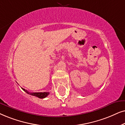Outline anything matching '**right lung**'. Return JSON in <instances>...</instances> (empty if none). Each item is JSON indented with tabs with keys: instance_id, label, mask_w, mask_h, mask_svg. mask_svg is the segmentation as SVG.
I'll return each instance as SVG.
<instances>
[{
	"instance_id": "right-lung-1",
	"label": "right lung",
	"mask_w": 125,
	"mask_h": 125,
	"mask_svg": "<svg viewBox=\"0 0 125 125\" xmlns=\"http://www.w3.org/2000/svg\"><path fill=\"white\" fill-rule=\"evenodd\" d=\"M22 90H23L25 92H26L27 94H29L31 95H33V96H35L36 97L39 98H46V96H47L48 95L50 94L49 92H43V93H30L26 90H25L24 89H23L21 88Z\"/></svg>"
}]
</instances>
